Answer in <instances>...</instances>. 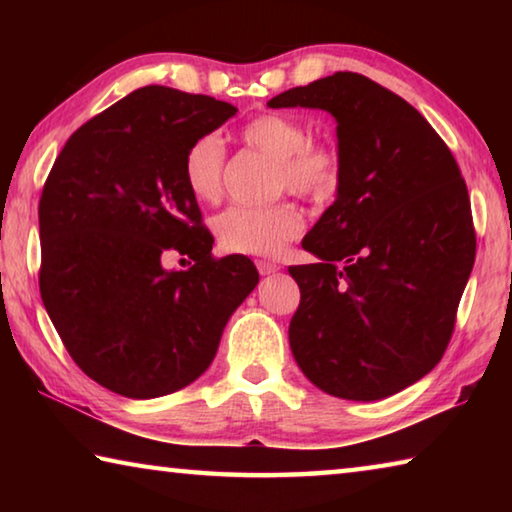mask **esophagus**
<instances>
[{
    "label": "esophagus",
    "instance_id": "34e87169",
    "mask_svg": "<svg viewBox=\"0 0 512 512\" xmlns=\"http://www.w3.org/2000/svg\"><path fill=\"white\" fill-rule=\"evenodd\" d=\"M257 271L262 273V275H271V273L280 271V264L268 262V259H257Z\"/></svg>",
    "mask_w": 512,
    "mask_h": 512
}]
</instances>
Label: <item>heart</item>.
I'll list each match as a JSON object with an SVG mask.
<instances>
[{
	"mask_svg": "<svg viewBox=\"0 0 512 512\" xmlns=\"http://www.w3.org/2000/svg\"><path fill=\"white\" fill-rule=\"evenodd\" d=\"M250 149L275 160V187L307 198H327L341 183V153L334 144L309 140L307 126L289 115H259L241 131ZM225 146L219 135L198 137L185 153L183 176L194 198L219 201L223 192ZM305 230V216L296 203L232 205L214 219L216 241L239 255H277Z\"/></svg>",
	"mask_w": 512,
	"mask_h": 512,
	"instance_id": "b5f03b06",
	"label": "heart"
}]
</instances>
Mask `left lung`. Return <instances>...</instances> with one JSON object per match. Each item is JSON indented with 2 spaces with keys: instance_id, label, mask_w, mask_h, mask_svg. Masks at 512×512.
<instances>
[{
  "instance_id": "obj_1",
  "label": "left lung",
  "mask_w": 512,
  "mask_h": 512,
  "mask_svg": "<svg viewBox=\"0 0 512 512\" xmlns=\"http://www.w3.org/2000/svg\"><path fill=\"white\" fill-rule=\"evenodd\" d=\"M336 119V201L302 239L316 264L291 266L300 305L289 343L311 384L372 402L443 359L470 280L476 235L452 151L411 103L354 72L268 101Z\"/></svg>"
}]
</instances>
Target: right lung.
Segmentation results:
<instances>
[{"instance_id": "1", "label": "right lung", "mask_w": 512, "mask_h": 512, "mask_svg": "<svg viewBox=\"0 0 512 512\" xmlns=\"http://www.w3.org/2000/svg\"><path fill=\"white\" fill-rule=\"evenodd\" d=\"M205 94L146 85L69 137L42 189L40 296L69 357L108 391L151 400L210 368L257 287L214 239L183 176L189 144L235 117ZM187 254V272L163 259Z\"/></svg>"}]
</instances>
